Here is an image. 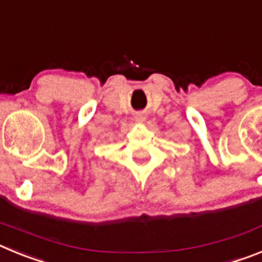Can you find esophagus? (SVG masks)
<instances>
[{"label":"esophagus","mask_w":262,"mask_h":262,"mask_svg":"<svg viewBox=\"0 0 262 262\" xmlns=\"http://www.w3.org/2000/svg\"><path fill=\"white\" fill-rule=\"evenodd\" d=\"M135 119L138 120V122H143V120H144V115H143V114H138L135 117Z\"/></svg>","instance_id":"34e87169"}]
</instances>
